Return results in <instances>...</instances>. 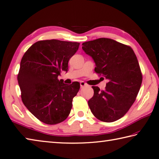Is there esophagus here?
<instances>
[{
    "label": "esophagus",
    "mask_w": 159,
    "mask_h": 159,
    "mask_svg": "<svg viewBox=\"0 0 159 159\" xmlns=\"http://www.w3.org/2000/svg\"><path fill=\"white\" fill-rule=\"evenodd\" d=\"M80 88H83V87H85V86H87L88 85L86 84V83L85 82L83 81H81L80 83Z\"/></svg>",
    "instance_id": "obj_1"
}]
</instances>
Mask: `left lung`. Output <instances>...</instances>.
<instances>
[{"mask_svg":"<svg viewBox=\"0 0 159 159\" xmlns=\"http://www.w3.org/2000/svg\"><path fill=\"white\" fill-rule=\"evenodd\" d=\"M82 48L93 58L94 71L107 79L104 90L92 86L94 95L88 101L92 114L102 122L122 117L134 103L143 81L137 57L128 45L108 38L83 43Z\"/></svg>","mask_w":159,"mask_h":159,"instance_id":"8db88e82","label":"left lung"}]
</instances>
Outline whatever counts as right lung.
<instances>
[{"label": "right lung", "mask_w": 159, "mask_h": 159, "mask_svg": "<svg viewBox=\"0 0 159 159\" xmlns=\"http://www.w3.org/2000/svg\"><path fill=\"white\" fill-rule=\"evenodd\" d=\"M80 43L57 39L34 43L23 56L17 75L21 100L34 117L47 125L67 119L73 98L80 89L79 82L65 84L57 79L68 71V62Z\"/></svg>", "instance_id": "1"}]
</instances>
